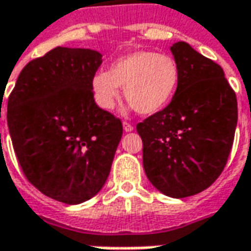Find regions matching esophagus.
Returning a JSON list of instances; mask_svg holds the SVG:
<instances>
[{
  "label": "esophagus",
  "mask_w": 251,
  "mask_h": 251,
  "mask_svg": "<svg viewBox=\"0 0 251 251\" xmlns=\"http://www.w3.org/2000/svg\"><path fill=\"white\" fill-rule=\"evenodd\" d=\"M123 128H124L126 132H130V131L134 130V126L130 124V123H127V121H124V123H123Z\"/></svg>",
  "instance_id": "esophagus-1"
}]
</instances>
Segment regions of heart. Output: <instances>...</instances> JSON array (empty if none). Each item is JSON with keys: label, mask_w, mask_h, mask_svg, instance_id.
I'll list each match as a JSON object with an SVG mask.
<instances>
[{"label": "heart", "mask_w": 251, "mask_h": 251, "mask_svg": "<svg viewBox=\"0 0 251 251\" xmlns=\"http://www.w3.org/2000/svg\"><path fill=\"white\" fill-rule=\"evenodd\" d=\"M178 79V67L172 57L144 50L116 60L110 71L99 70L92 78V92L100 109L111 110L123 86L131 106L141 114L151 116L170 103Z\"/></svg>", "instance_id": "b5f03b06"}]
</instances>
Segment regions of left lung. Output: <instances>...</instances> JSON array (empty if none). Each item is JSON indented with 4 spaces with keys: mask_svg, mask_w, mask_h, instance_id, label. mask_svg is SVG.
<instances>
[{
    "mask_svg": "<svg viewBox=\"0 0 251 251\" xmlns=\"http://www.w3.org/2000/svg\"><path fill=\"white\" fill-rule=\"evenodd\" d=\"M177 91L168 106L137 124L147 177L160 193L184 198L208 188L226 165L237 124L236 93L221 65L186 42L170 47Z\"/></svg>",
    "mask_w": 251,
    "mask_h": 251,
    "instance_id": "left-lung-1",
    "label": "left lung"
}]
</instances>
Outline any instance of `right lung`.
Wrapping results in <instances>:
<instances>
[{
	"instance_id": "obj_1",
	"label": "right lung",
	"mask_w": 251,
	"mask_h": 251,
	"mask_svg": "<svg viewBox=\"0 0 251 251\" xmlns=\"http://www.w3.org/2000/svg\"><path fill=\"white\" fill-rule=\"evenodd\" d=\"M100 64L95 50L55 47L25 65L8 98V128L24 175L64 204L100 191L123 135L120 119L93 99Z\"/></svg>"
}]
</instances>
